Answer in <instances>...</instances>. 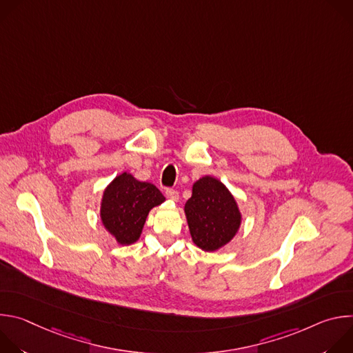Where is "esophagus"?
I'll return each mask as SVG.
<instances>
[{
	"label": "esophagus",
	"mask_w": 353,
	"mask_h": 353,
	"mask_svg": "<svg viewBox=\"0 0 353 353\" xmlns=\"http://www.w3.org/2000/svg\"><path fill=\"white\" fill-rule=\"evenodd\" d=\"M166 195H168V198H170L172 201H177V199H179V191H177V190L168 188V190H166Z\"/></svg>",
	"instance_id": "1"
}]
</instances>
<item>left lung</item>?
<instances>
[{"label": "left lung", "instance_id": "1", "mask_svg": "<svg viewBox=\"0 0 353 353\" xmlns=\"http://www.w3.org/2000/svg\"><path fill=\"white\" fill-rule=\"evenodd\" d=\"M192 241L204 251H216L237 233L241 214L230 191L212 176L192 184V195L184 207Z\"/></svg>", "mask_w": 353, "mask_h": 353}]
</instances>
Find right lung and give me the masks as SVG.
I'll use <instances>...</instances> for the list:
<instances>
[{
  "label": "right lung",
  "mask_w": 353,
  "mask_h": 353,
  "mask_svg": "<svg viewBox=\"0 0 353 353\" xmlns=\"http://www.w3.org/2000/svg\"><path fill=\"white\" fill-rule=\"evenodd\" d=\"M163 201V194L154 184L124 172L105 188L100 219L119 244L128 245L139 239L149 211Z\"/></svg>",
  "instance_id": "obj_1"
}]
</instances>
